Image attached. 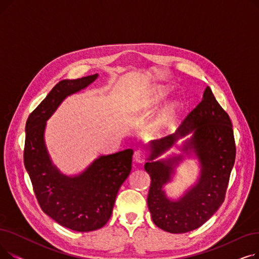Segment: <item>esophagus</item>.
Segmentation results:
<instances>
[{"mask_svg":"<svg viewBox=\"0 0 259 259\" xmlns=\"http://www.w3.org/2000/svg\"><path fill=\"white\" fill-rule=\"evenodd\" d=\"M133 158H134V161L139 162V164H142V162L145 161L146 159V153L144 150H137L134 152V155H133Z\"/></svg>","mask_w":259,"mask_h":259,"instance_id":"esophagus-1","label":"esophagus"}]
</instances>
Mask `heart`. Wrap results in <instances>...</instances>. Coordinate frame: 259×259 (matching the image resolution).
<instances>
[{
	"mask_svg": "<svg viewBox=\"0 0 259 259\" xmlns=\"http://www.w3.org/2000/svg\"><path fill=\"white\" fill-rule=\"evenodd\" d=\"M170 94L169 88L164 85H155L147 90L137 104V112L152 111L164 103ZM183 110L180 100H173L162 107L149 124V131L155 137L165 134L178 120Z\"/></svg>",
	"mask_w": 259,
	"mask_h": 259,
	"instance_id": "obj_1",
	"label": "heart"
}]
</instances>
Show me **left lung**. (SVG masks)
Instances as JSON below:
<instances>
[{"label":"left lung","mask_w":259,"mask_h":259,"mask_svg":"<svg viewBox=\"0 0 259 259\" xmlns=\"http://www.w3.org/2000/svg\"><path fill=\"white\" fill-rule=\"evenodd\" d=\"M174 145L181 154L156 159ZM145 149L149 154L145 170L151 178L147 202L153 223L175 234L205 224L225 200L236 153L232 122L210 87L175 133L150 142ZM186 158L198 159L199 179L180 198H169L164 186L172 180L176 168Z\"/></svg>","instance_id":"left-lung-1"}]
</instances>
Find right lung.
<instances>
[{
    "mask_svg": "<svg viewBox=\"0 0 259 259\" xmlns=\"http://www.w3.org/2000/svg\"><path fill=\"white\" fill-rule=\"evenodd\" d=\"M99 74L63 79L52 88L26 122L24 164L40 208L61 226L89 232L106 225L118 190L130 174L132 149L101 155L78 174H64L48 153L47 120L70 95L91 85Z\"/></svg>",
    "mask_w": 259,
    "mask_h": 259,
    "instance_id": "right-lung-1",
    "label": "right lung"
}]
</instances>
